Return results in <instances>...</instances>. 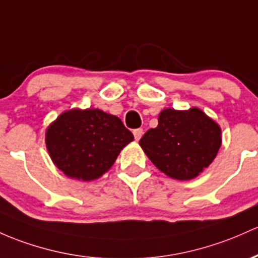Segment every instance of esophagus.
I'll list each match as a JSON object with an SVG mask.
<instances>
[{
	"mask_svg": "<svg viewBox=\"0 0 258 258\" xmlns=\"http://www.w3.org/2000/svg\"><path fill=\"white\" fill-rule=\"evenodd\" d=\"M142 135H143V128H136V130H134V136H135V140L136 141L141 140Z\"/></svg>",
	"mask_w": 258,
	"mask_h": 258,
	"instance_id": "obj_1",
	"label": "esophagus"
}]
</instances>
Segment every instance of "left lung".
<instances>
[{"label": "left lung", "instance_id": "obj_1", "mask_svg": "<svg viewBox=\"0 0 258 258\" xmlns=\"http://www.w3.org/2000/svg\"><path fill=\"white\" fill-rule=\"evenodd\" d=\"M219 126L197 107L188 111L165 109L158 126L141 138L147 157L176 180H191L216 158L222 143Z\"/></svg>", "mask_w": 258, "mask_h": 258}]
</instances>
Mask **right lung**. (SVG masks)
<instances>
[{
    "label": "right lung",
    "instance_id": "add662e5",
    "mask_svg": "<svg viewBox=\"0 0 258 258\" xmlns=\"http://www.w3.org/2000/svg\"><path fill=\"white\" fill-rule=\"evenodd\" d=\"M134 135L117 116L99 109L70 110L46 131V147L55 165L67 176L98 179L115 163Z\"/></svg>",
    "mask_w": 258,
    "mask_h": 258
}]
</instances>
